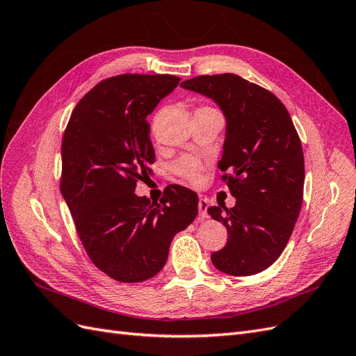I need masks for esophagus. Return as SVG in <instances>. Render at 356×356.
Masks as SVG:
<instances>
[{"label":"esophagus","instance_id":"esophagus-1","mask_svg":"<svg viewBox=\"0 0 356 356\" xmlns=\"http://www.w3.org/2000/svg\"><path fill=\"white\" fill-rule=\"evenodd\" d=\"M208 207H209L208 199L200 197L199 199V215L202 218H208Z\"/></svg>","mask_w":356,"mask_h":356}]
</instances>
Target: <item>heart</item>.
Returning <instances> with one entry per match:
<instances>
[{"label": "heart", "mask_w": 356, "mask_h": 356, "mask_svg": "<svg viewBox=\"0 0 356 356\" xmlns=\"http://www.w3.org/2000/svg\"><path fill=\"white\" fill-rule=\"evenodd\" d=\"M200 111H213V108H209V106H203V108H199L196 113H200ZM177 170H178L179 175L187 178L191 182H199L200 178H202L200 165L197 163V161L191 160V159L181 160L179 163L177 165Z\"/></svg>", "instance_id": "heart-1"}]
</instances>
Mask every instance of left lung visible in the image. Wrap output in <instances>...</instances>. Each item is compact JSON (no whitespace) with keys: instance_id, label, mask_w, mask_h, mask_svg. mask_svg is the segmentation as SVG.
Wrapping results in <instances>:
<instances>
[{"instance_id":"left-lung-1","label":"left lung","mask_w":356,"mask_h":356,"mask_svg":"<svg viewBox=\"0 0 356 356\" xmlns=\"http://www.w3.org/2000/svg\"><path fill=\"white\" fill-rule=\"evenodd\" d=\"M217 104L225 117L218 168L229 172L233 208L211 207L229 239L211 255L220 272L251 276L272 266L294 230L305 186V157L285 105L236 74L199 75L181 83Z\"/></svg>"}]
</instances>
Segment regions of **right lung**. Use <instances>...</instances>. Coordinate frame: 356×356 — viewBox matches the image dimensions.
<instances>
[{
    "label": "right lung",
    "instance_id": "add662e5",
    "mask_svg": "<svg viewBox=\"0 0 356 356\" xmlns=\"http://www.w3.org/2000/svg\"><path fill=\"white\" fill-rule=\"evenodd\" d=\"M179 83L124 74L101 81L75 106L62 139L60 191L93 264L118 282H143L166 264L175 234L197 217L199 197L174 186L160 203L135 195L152 172L147 115Z\"/></svg>",
    "mask_w": 356,
    "mask_h": 356
}]
</instances>
